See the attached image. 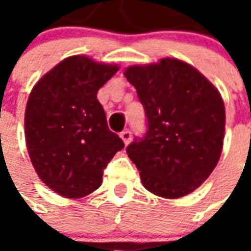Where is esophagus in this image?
<instances>
[{"label":"esophagus","mask_w":251,"mask_h":251,"mask_svg":"<svg viewBox=\"0 0 251 251\" xmlns=\"http://www.w3.org/2000/svg\"><path fill=\"white\" fill-rule=\"evenodd\" d=\"M120 137H121V138H122V141H124V144H125V145H127V144H129V142H130V140H131L130 130H124L120 134Z\"/></svg>","instance_id":"34e87169"}]
</instances>
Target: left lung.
Returning <instances> with one entry per match:
<instances>
[{"mask_svg":"<svg viewBox=\"0 0 251 251\" xmlns=\"http://www.w3.org/2000/svg\"><path fill=\"white\" fill-rule=\"evenodd\" d=\"M124 74L147 114L145 137L126 148L142 185L165 199L194 192L222 154L226 111L221 93L195 67L175 57L127 67Z\"/></svg>","mask_w":251,"mask_h":251,"instance_id":"obj_1","label":"left lung"}]
</instances>
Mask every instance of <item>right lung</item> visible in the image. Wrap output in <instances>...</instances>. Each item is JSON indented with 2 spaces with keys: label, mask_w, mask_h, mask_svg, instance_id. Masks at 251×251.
<instances>
[{
  "label": "right lung",
  "mask_w": 251,
  "mask_h": 251,
  "mask_svg": "<svg viewBox=\"0 0 251 251\" xmlns=\"http://www.w3.org/2000/svg\"><path fill=\"white\" fill-rule=\"evenodd\" d=\"M117 64L86 55L62 60L36 83L25 109V141L40 180L68 199L102 184L103 169L125 144L109 130L97 99Z\"/></svg>",
  "instance_id": "right-lung-1"
}]
</instances>
